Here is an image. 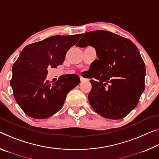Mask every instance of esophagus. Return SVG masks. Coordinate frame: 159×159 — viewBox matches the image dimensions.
<instances>
[{
    "instance_id": "esophagus-1",
    "label": "esophagus",
    "mask_w": 159,
    "mask_h": 159,
    "mask_svg": "<svg viewBox=\"0 0 159 159\" xmlns=\"http://www.w3.org/2000/svg\"><path fill=\"white\" fill-rule=\"evenodd\" d=\"M80 80H81V81H84V80H86L85 79H84V77L81 76V75H80Z\"/></svg>"
}]
</instances>
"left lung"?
<instances>
[{
  "label": "left lung",
  "mask_w": 159,
  "mask_h": 159,
  "mask_svg": "<svg viewBox=\"0 0 159 159\" xmlns=\"http://www.w3.org/2000/svg\"><path fill=\"white\" fill-rule=\"evenodd\" d=\"M75 46H91L98 59L92 63L89 100L100 115L112 120L126 117L137 106L145 89V64L136 45L104 30L85 33Z\"/></svg>",
  "instance_id": "1"
}]
</instances>
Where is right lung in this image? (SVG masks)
<instances>
[{
  "label": "right lung",
  "instance_id": "1",
  "mask_svg": "<svg viewBox=\"0 0 159 159\" xmlns=\"http://www.w3.org/2000/svg\"><path fill=\"white\" fill-rule=\"evenodd\" d=\"M81 36L56 35L22 49L12 66L11 85L25 114L34 119L51 117L62 107L67 93L79 84L76 74L61 75L54 84L46 79L47 68L61 65L68 50Z\"/></svg>",
  "mask_w": 159,
  "mask_h": 159
}]
</instances>
